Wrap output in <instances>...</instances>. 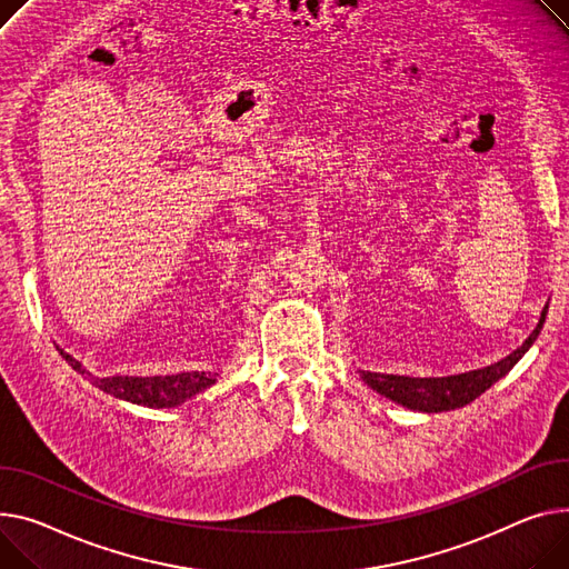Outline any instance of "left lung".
Returning a JSON list of instances; mask_svg holds the SVG:
<instances>
[{
	"label": "left lung",
	"instance_id": "obj_1",
	"mask_svg": "<svg viewBox=\"0 0 569 569\" xmlns=\"http://www.w3.org/2000/svg\"><path fill=\"white\" fill-rule=\"evenodd\" d=\"M547 309L542 311V318L536 327V331L523 340V346L517 348L506 359L491 363L480 370L462 372V375H450V377H405V375H385V372H361V380L380 396L407 407V409H419V411H450L469 405L480 393H485L491 385L499 382L506 377L512 366L528 352L536 343V338L545 325Z\"/></svg>",
	"mask_w": 569,
	"mask_h": 569
}]
</instances>
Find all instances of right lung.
<instances>
[{
  "label": "right lung",
  "mask_w": 569,
  "mask_h": 569,
  "mask_svg": "<svg viewBox=\"0 0 569 569\" xmlns=\"http://www.w3.org/2000/svg\"><path fill=\"white\" fill-rule=\"evenodd\" d=\"M59 350V348H57ZM61 357L72 366V370H78L82 377H87L89 382H93L98 389H102L104 393L121 398L134 405H143V407H153V409H162V407H176L184 400H189L192 396H197L199 391L208 389L214 385L217 375H208V372H178V375H156V377H93L78 359H72L68 352L59 350Z\"/></svg>",
  "instance_id": "obj_1"
}]
</instances>
